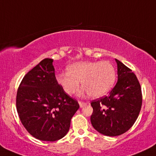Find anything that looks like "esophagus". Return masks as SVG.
I'll return each mask as SVG.
<instances>
[{
	"instance_id": "1",
	"label": "esophagus",
	"mask_w": 156,
	"mask_h": 156,
	"mask_svg": "<svg viewBox=\"0 0 156 156\" xmlns=\"http://www.w3.org/2000/svg\"><path fill=\"white\" fill-rule=\"evenodd\" d=\"M87 104V103H85V102H83V101H79V105H80V108H82V107H83L84 105Z\"/></svg>"
}]
</instances>
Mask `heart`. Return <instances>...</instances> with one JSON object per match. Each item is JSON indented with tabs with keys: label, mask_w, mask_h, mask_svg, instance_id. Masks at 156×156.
Listing matches in <instances>:
<instances>
[{
	"label": "heart",
	"mask_w": 156,
	"mask_h": 156,
	"mask_svg": "<svg viewBox=\"0 0 156 156\" xmlns=\"http://www.w3.org/2000/svg\"><path fill=\"white\" fill-rule=\"evenodd\" d=\"M67 71L58 73L55 79L69 95L76 92L80 82L89 95L99 98L112 89L116 80V69L108 61L75 62L67 66Z\"/></svg>",
	"instance_id": "heart-1"
}]
</instances>
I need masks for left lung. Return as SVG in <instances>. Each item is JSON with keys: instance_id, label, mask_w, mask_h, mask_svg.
Instances as JSON below:
<instances>
[{"instance_id": "obj_1", "label": "left lung", "mask_w": 156, "mask_h": 156, "mask_svg": "<svg viewBox=\"0 0 156 156\" xmlns=\"http://www.w3.org/2000/svg\"><path fill=\"white\" fill-rule=\"evenodd\" d=\"M118 80L108 96L92 101L91 122L97 131L117 136L133 126L142 104L141 86L132 70L115 59Z\"/></svg>"}]
</instances>
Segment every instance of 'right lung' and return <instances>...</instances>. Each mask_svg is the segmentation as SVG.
<instances>
[{"instance_id":"right-lung-1","label":"right lung","mask_w":156,"mask_h":156,"mask_svg":"<svg viewBox=\"0 0 156 156\" xmlns=\"http://www.w3.org/2000/svg\"><path fill=\"white\" fill-rule=\"evenodd\" d=\"M52 58H44L20 84L16 107L21 122L32 136L55 141L63 138L79 104L57 83Z\"/></svg>"}]
</instances>
